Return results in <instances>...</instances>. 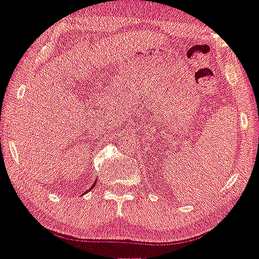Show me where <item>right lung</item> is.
I'll return each instance as SVG.
<instances>
[{"label":"right lung","instance_id":"add662e5","mask_svg":"<svg viewBox=\"0 0 259 259\" xmlns=\"http://www.w3.org/2000/svg\"><path fill=\"white\" fill-rule=\"evenodd\" d=\"M94 185H95V184H94ZM94 185H93V186H94ZM93 186H91V188H90V189H89V190H91V189H93Z\"/></svg>","mask_w":259,"mask_h":259}]
</instances>
